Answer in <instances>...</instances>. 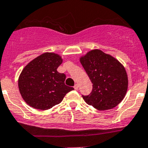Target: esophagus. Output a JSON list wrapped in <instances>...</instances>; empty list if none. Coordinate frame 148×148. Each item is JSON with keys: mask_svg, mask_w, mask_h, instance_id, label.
<instances>
[{"mask_svg": "<svg viewBox=\"0 0 148 148\" xmlns=\"http://www.w3.org/2000/svg\"><path fill=\"white\" fill-rule=\"evenodd\" d=\"M74 89H75V90H77V89H79V84H76L74 86Z\"/></svg>", "mask_w": 148, "mask_h": 148, "instance_id": "esophagus-1", "label": "esophagus"}]
</instances>
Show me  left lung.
Returning a JSON list of instances; mask_svg holds the SVG:
<instances>
[{
    "label": "left lung",
    "instance_id": "obj_1",
    "mask_svg": "<svg viewBox=\"0 0 148 148\" xmlns=\"http://www.w3.org/2000/svg\"><path fill=\"white\" fill-rule=\"evenodd\" d=\"M80 62L93 84L92 91L84 100L99 110L112 109L125 97L128 78L124 66L111 55L99 49L89 51Z\"/></svg>",
    "mask_w": 148,
    "mask_h": 148
}]
</instances>
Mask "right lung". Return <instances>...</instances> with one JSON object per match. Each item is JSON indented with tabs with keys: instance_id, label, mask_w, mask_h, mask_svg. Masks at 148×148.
<instances>
[{
	"instance_id": "right-lung-1",
	"label": "right lung",
	"mask_w": 148,
	"mask_h": 148,
	"mask_svg": "<svg viewBox=\"0 0 148 148\" xmlns=\"http://www.w3.org/2000/svg\"><path fill=\"white\" fill-rule=\"evenodd\" d=\"M62 62L59 54L46 52L23 68L18 78V89L28 105L37 110H49L74 89L65 84V74L57 71Z\"/></svg>"
}]
</instances>
